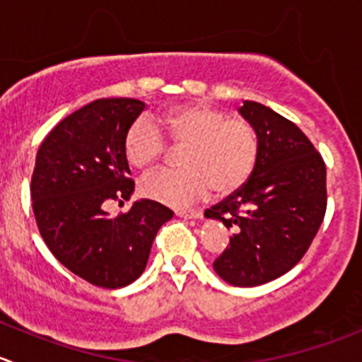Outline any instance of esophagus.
<instances>
[{
    "mask_svg": "<svg viewBox=\"0 0 362 362\" xmlns=\"http://www.w3.org/2000/svg\"><path fill=\"white\" fill-rule=\"evenodd\" d=\"M177 216L182 217V219H199L202 212H196V210H178Z\"/></svg>",
    "mask_w": 362,
    "mask_h": 362,
    "instance_id": "obj_1",
    "label": "esophagus"
}]
</instances>
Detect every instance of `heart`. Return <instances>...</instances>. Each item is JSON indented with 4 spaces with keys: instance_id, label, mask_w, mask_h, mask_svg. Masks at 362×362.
<instances>
[{
    "instance_id": "1",
    "label": "heart",
    "mask_w": 362,
    "mask_h": 362,
    "mask_svg": "<svg viewBox=\"0 0 362 362\" xmlns=\"http://www.w3.org/2000/svg\"><path fill=\"white\" fill-rule=\"evenodd\" d=\"M166 138L187 145L184 171H160L143 184V194L171 209H189L216 191L230 194L252 175L259 143L247 120L228 117L209 104H182L156 120L139 118L129 127L124 153L134 170L156 166L166 152Z\"/></svg>"
}]
</instances>
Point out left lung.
Returning <instances> with one entry per match:
<instances>
[{
  "mask_svg": "<svg viewBox=\"0 0 362 362\" xmlns=\"http://www.w3.org/2000/svg\"><path fill=\"white\" fill-rule=\"evenodd\" d=\"M238 113L255 127L258 160L249 180L205 210L233 230L214 262L233 286H258L299 263L325 216V164L303 131L263 104L244 100Z\"/></svg>",
  "mask_w": 362,
  "mask_h": 362,
  "instance_id": "1",
  "label": "left lung"
}]
</instances>
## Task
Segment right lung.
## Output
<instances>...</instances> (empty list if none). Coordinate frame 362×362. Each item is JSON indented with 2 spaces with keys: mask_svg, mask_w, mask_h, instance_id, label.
<instances>
[{
  "mask_svg": "<svg viewBox=\"0 0 362 362\" xmlns=\"http://www.w3.org/2000/svg\"><path fill=\"white\" fill-rule=\"evenodd\" d=\"M143 110L136 99L93 100L49 132L35 160L31 199L42 238L70 272L103 288L143 274L157 231L173 217L152 199L115 219L106 212L134 192L124 139Z\"/></svg>",
  "mask_w": 362,
  "mask_h": 362,
  "instance_id": "add662e5",
  "label": "right lung"
}]
</instances>
